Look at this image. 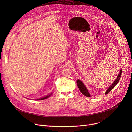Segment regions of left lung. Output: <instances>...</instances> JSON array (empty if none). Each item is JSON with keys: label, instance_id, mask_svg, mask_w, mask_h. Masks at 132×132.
I'll return each instance as SVG.
<instances>
[{"label": "left lung", "instance_id": "8db88e82", "mask_svg": "<svg viewBox=\"0 0 132 132\" xmlns=\"http://www.w3.org/2000/svg\"><path fill=\"white\" fill-rule=\"evenodd\" d=\"M122 69L120 70V72H119V73L118 74V76L116 79V80L112 83V84L108 88V89L106 90V91H105V95H106L107 93H108L117 84H118V82L119 81V80L121 78V74H122ZM76 82H77V85L78 86V87L79 89V90L81 91V92L83 94V95L84 96H85L86 97H91V95L89 93L88 89H87L86 87L85 86L84 84L83 83V82L82 81H81L79 79H78L76 81Z\"/></svg>", "mask_w": 132, "mask_h": 132}]
</instances>
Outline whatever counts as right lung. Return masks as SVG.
<instances>
[{
  "mask_svg": "<svg viewBox=\"0 0 132 132\" xmlns=\"http://www.w3.org/2000/svg\"><path fill=\"white\" fill-rule=\"evenodd\" d=\"M52 92H51V93L49 94V95H47V96H45L43 97H42V98H41L37 99H35V100H44V99H47L49 97H50V96L52 95Z\"/></svg>",
  "mask_w": 132,
  "mask_h": 132,
  "instance_id": "1",
  "label": "right lung"
}]
</instances>
